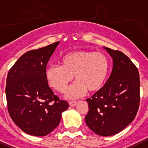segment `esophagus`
<instances>
[{
  "mask_svg": "<svg viewBox=\"0 0 148 148\" xmlns=\"http://www.w3.org/2000/svg\"><path fill=\"white\" fill-rule=\"evenodd\" d=\"M77 104V102H75V101H71V102H69V105H70V106H74V105H75Z\"/></svg>",
  "mask_w": 148,
  "mask_h": 148,
  "instance_id": "esophagus-1",
  "label": "esophagus"
}]
</instances>
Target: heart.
Returning <instances> with one entry per match:
<instances>
[{
	"instance_id": "obj_1",
	"label": "heart",
	"mask_w": 148,
	"mask_h": 148,
	"mask_svg": "<svg viewBox=\"0 0 148 148\" xmlns=\"http://www.w3.org/2000/svg\"><path fill=\"white\" fill-rule=\"evenodd\" d=\"M110 62L102 52L78 50L67 53L60 65H50L46 71V79L51 88L60 93L67 90L74 75L76 82L68 89V98L79 97L86 90L95 92L103 86L108 77Z\"/></svg>"
}]
</instances>
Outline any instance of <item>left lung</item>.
<instances>
[{"instance_id": "1", "label": "left lung", "mask_w": 148, "mask_h": 148, "mask_svg": "<svg viewBox=\"0 0 148 148\" xmlns=\"http://www.w3.org/2000/svg\"><path fill=\"white\" fill-rule=\"evenodd\" d=\"M112 57L113 67L104 86L89 99L87 126L99 136L116 134L136 117L140 106L138 69L123 52L105 48Z\"/></svg>"}]
</instances>
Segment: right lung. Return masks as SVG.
Instances as JSON below:
<instances>
[{
  "mask_svg": "<svg viewBox=\"0 0 148 148\" xmlns=\"http://www.w3.org/2000/svg\"><path fill=\"white\" fill-rule=\"evenodd\" d=\"M60 42L21 56L7 75L5 96L15 124L33 136H46L60 123L68 102L60 99L46 79V65Z\"/></svg>",
  "mask_w": 148,
  "mask_h": 148,
  "instance_id": "obj_1",
  "label": "right lung"
}]
</instances>
